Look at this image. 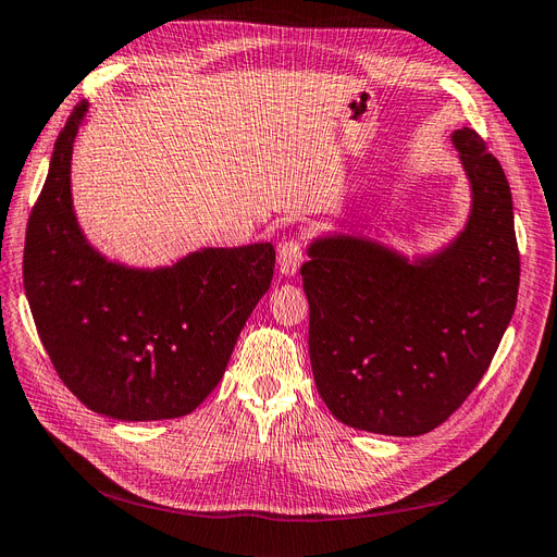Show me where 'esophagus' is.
<instances>
[{"mask_svg":"<svg viewBox=\"0 0 557 557\" xmlns=\"http://www.w3.org/2000/svg\"><path fill=\"white\" fill-rule=\"evenodd\" d=\"M305 262V242L288 239L278 248V272L285 276L297 274V269Z\"/></svg>","mask_w":557,"mask_h":557,"instance_id":"34e87169","label":"esophagus"}]
</instances>
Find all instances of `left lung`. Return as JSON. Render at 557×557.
<instances>
[{
	"instance_id": "left-lung-1",
	"label": "left lung",
	"mask_w": 557,
	"mask_h": 557,
	"mask_svg": "<svg viewBox=\"0 0 557 557\" xmlns=\"http://www.w3.org/2000/svg\"><path fill=\"white\" fill-rule=\"evenodd\" d=\"M453 144L474 205L444 252L411 264L372 242L327 237L299 269L315 387L350 428L391 436L440 428L487 372L513 315L509 181L474 129H455Z\"/></svg>"
}]
</instances>
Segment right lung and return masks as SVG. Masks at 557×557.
I'll return each instance as SVG.
<instances>
[{"instance_id": "obj_1", "label": "right lung", "mask_w": 557, "mask_h": 557, "mask_svg": "<svg viewBox=\"0 0 557 557\" xmlns=\"http://www.w3.org/2000/svg\"><path fill=\"white\" fill-rule=\"evenodd\" d=\"M88 104L55 141L32 207L23 283L60 381L95 413L181 418L223 379L237 336L274 278L272 244L205 248L166 269L107 262L76 225L72 146Z\"/></svg>"}]
</instances>
